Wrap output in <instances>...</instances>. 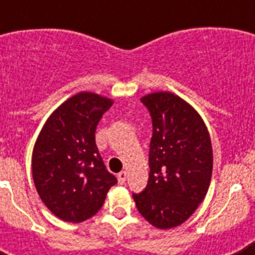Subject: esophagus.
Segmentation results:
<instances>
[{
	"label": "esophagus",
	"instance_id": "1",
	"mask_svg": "<svg viewBox=\"0 0 255 255\" xmlns=\"http://www.w3.org/2000/svg\"><path fill=\"white\" fill-rule=\"evenodd\" d=\"M126 177H128L126 171H121V172L117 175V179H119V182H120V184H124V182L126 181Z\"/></svg>",
	"mask_w": 255,
	"mask_h": 255
}]
</instances>
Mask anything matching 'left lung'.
<instances>
[{
    "mask_svg": "<svg viewBox=\"0 0 255 255\" xmlns=\"http://www.w3.org/2000/svg\"><path fill=\"white\" fill-rule=\"evenodd\" d=\"M140 101L152 117L150 171L147 186L132 198L149 224L171 229L185 222L208 191L211 138L199 114L179 96L158 92Z\"/></svg>",
    "mask_w": 255,
    "mask_h": 255,
    "instance_id": "8db88e82",
    "label": "left lung"
}]
</instances>
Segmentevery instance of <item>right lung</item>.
<instances>
[{
	"label": "right lung",
	"mask_w": 255,
	"mask_h": 255,
	"mask_svg": "<svg viewBox=\"0 0 255 255\" xmlns=\"http://www.w3.org/2000/svg\"><path fill=\"white\" fill-rule=\"evenodd\" d=\"M112 103L94 93L75 94L49 116L35 141L31 158L35 188L61 220L78 224L91 218L117 184L96 144L97 125Z\"/></svg>",
	"instance_id": "1"
}]
</instances>
